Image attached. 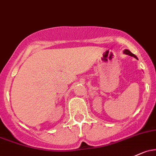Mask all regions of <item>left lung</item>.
<instances>
[{
	"label": "left lung",
	"mask_w": 156,
	"mask_h": 156,
	"mask_svg": "<svg viewBox=\"0 0 156 156\" xmlns=\"http://www.w3.org/2000/svg\"><path fill=\"white\" fill-rule=\"evenodd\" d=\"M124 53L126 54V55H129V56H132V57H135L136 59H137V57L135 56V55H134V54H132V52L130 51H129V50H127V49H126L125 51H124Z\"/></svg>",
	"instance_id": "obj_1"
}]
</instances>
